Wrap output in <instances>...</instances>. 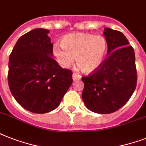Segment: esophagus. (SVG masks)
I'll use <instances>...</instances> for the list:
<instances>
[{
  "label": "esophagus",
  "instance_id": "esophagus-1",
  "mask_svg": "<svg viewBox=\"0 0 146 146\" xmlns=\"http://www.w3.org/2000/svg\"><path fill=\"white\" fill-rule=\"evenodd\" d=\"M73 81H78V80H81V76L77 74V73H73Z\"/></svg>",
  "mask_w": 146,
  "mask_h": 146
}]
</instances>
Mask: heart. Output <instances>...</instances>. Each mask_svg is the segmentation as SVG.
<instances>
[{
  "label": "heart",
  "instance_id": "heart-1",
  "mask_svg": "<svg viewBox=\"0 0 146 146\" xmlns=\"http://www.w3.org/2000/svg\"><path fill=\"white\" fill-rule=\"evenodd\" d=\"M60 45L54 44L52 50L60 66L68 68L76 57V64L85 73H93L102 66L108 48L104 36L81 33L64 35L60 40Z\"/></svg>",
  "mask_w": 146,
  "mask_h": 146
}]
</instances>
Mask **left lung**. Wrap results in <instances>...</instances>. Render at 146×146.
<instances>
[{
  "label": "left lung",
  "instance_id": "left-lung-1",
  "mask_svg": "<svg viewBox=\"0 0 146 146\" xmlns=\"http://www.w3.org/2000/svg\"><path fill=\"white\" fill-rule=\"evenodd\" d=\"M103 34L108 44L107 58L96 72L82 78L85 105L102 114L113 113L123 106L137 82L135 53L127 38L110 28L104 29Z\"/></svg>",
  "mask_w": 146,
  "mask_h": 146
}]
</instances>
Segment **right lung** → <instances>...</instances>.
Listing matches in <instances>:
<instances>
[{
	"label": "right lung",
	"instance_id": "obj_1",
	"mask_svg": "<svg viewBox=\"0 0 146 146\" xmlns=\"http://www.w3.org/2000/svg\"><path fill=\"white\" fill-rule=\"evenodd\" d=\"M50 31L35 29L19 38L9 59L8 84L27 111L44 113L57 108L73 82L72 71L53 59Z\"/></svg>",
	"mask_w": 146,
	"mask_h": 146
}]
</instances>
